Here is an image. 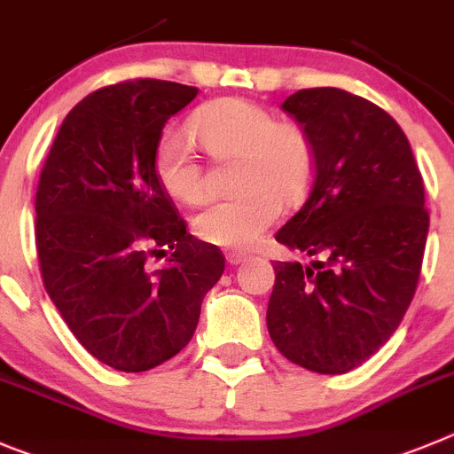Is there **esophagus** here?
Instances as JSON below:
<instances>
[{"instance_id":"34e87169","label":"esophagus","mask_w":454,"mask_h":454,"mask_svg":"<svg viewBox=\"0 0 454 454\" xmlns=\"http://www.w3.org/2000/svg\"><path fill=\"white\" fill-rule=\"evenodd\" d=\"M247 257H248V253H244V251H228V253H226V260H228V262H231V264L244 262Z\"/></svg>"}]
</instances>
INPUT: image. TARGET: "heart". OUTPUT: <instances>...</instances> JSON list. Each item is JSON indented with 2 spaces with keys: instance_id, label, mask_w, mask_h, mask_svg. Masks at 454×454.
I'll return each mask as SVG.
<instances>
[{
  "instance_id": "b5f03b06",
  "label": "heart",
  "mask_w": 454,
  "mask_h": 454,
  "mask_svg": "<svg viewBox=\"0 0 454 454\" xmlns=\"http://www.w3.org/2000/svg\"><path fill=\"white\" fill-rule=\"evenodd\" d=\"M192 133L215 162H237L232 187L239 194L212 203L194 217L203 242L223 248L255 244L285 206L308 197L317 174V151L298 121L278 120L273 110L244 97H223L194 113ZM153 171L174 201L197 206L207 194V176L190 140L165 130L153 146Z\"/></svg>"
}]
</instances>
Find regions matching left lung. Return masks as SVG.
I'll return each mask as SVG.
<instances>
[{"label":"left lung","mask_w":454,"mask_h":454,"mask_svg":"<svg viewBox=\"0 0 454 454\" xmlns=\"http://www.w3.org/2000/svg\"><path fill=\"white\" fill-rule=\"evenodd\" d=\"M283 110L312 137L317 174L276 239L321 260L273 264L267 328L289 362L341 375L387 344L414 298L430 228L426 187L403 129L369 99L309 88Z\"/></svg>","instance_id":"1"}]
</instances>
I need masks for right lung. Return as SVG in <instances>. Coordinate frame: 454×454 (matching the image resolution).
I'll use <instances>...</instances> for the list:
<instances>
[{
    "label": "right lung",
    "instance_id": "right-lung-1",
    "mask_svg": "<svg viewBox=\"0 0 454 454\" xmlns=\"http://www.w3.org/2000/svg\"><path fill=\"white\" fill-rule=\"evenodd\" d=\"M197 88L133 79L69 110L40 171L35 248L49 298L81 346L140 373L190 344L226 257L187 232L153 171L165 121ZM170 253L165 268L151 256Z\"/></svg>",
    "mask_w": 454,
    "mask_h": 454
}]
</instances>
